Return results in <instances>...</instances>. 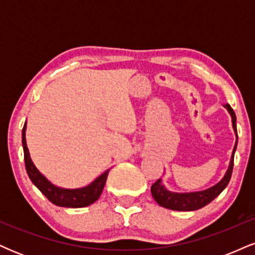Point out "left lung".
Returning a JSON list of instances; mask_svg holds the SVG:
<instances>
[{
  "label": "left lung",
  "instance_id": "left-lung-1",
  "mask_svg": "<svg viewBox=\"0 0 255 255\" xmlns=\"http://www.w3.org/2000/svg\"><path fill=\"white\" fill-rule=\"evenodd\" d=\"M228 111L230 113L231 120H233V127L236 133V137H238V129H236V115L234 113L233 108L229 104H225ZM236 146H238V140H236L235 147H234L233 154H231L230 164L228 168V171L225 172L224 177L222 181L216 184V186L211 187V188L206 189L203 192H195V193H172L169 192L168 189L164 188L162 184V181L157 180L156 182L151 186V193L152 197L157 201L160 206L165 207V209L175 210V211H194V210L201 209V207L206 206L210 204L216 197L221 194L222 191L228 186L229 183L231 174H233L234 168V154H235Z\"/></svg>",
  "mask_w": 255,
  "mask_h": 255
}]
</instances>
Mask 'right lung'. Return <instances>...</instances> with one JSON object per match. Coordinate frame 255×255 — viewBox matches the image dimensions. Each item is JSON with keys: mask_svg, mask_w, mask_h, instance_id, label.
<instances>
[{"mask_svg": "<svg viewBox=\"0 0 255 255\" xmlns=\"http://www.w3.org/2000/svg\"><path fill=\"white\" fill-rule=\"evenodd\" d=\"M25 130H26V122L22 128V147H24V159H25V166L26 171H27L28 177L32 181V183L39 189L40 192L51 201L52 204L57 205V206L63 207H85L89 205L93 204L95 201L98 200L101 197L102 192L107 182L108 174L109 170H107L101 175L98 178H96L92 183L89 184L87 187L79 189H63L60 187L54 186L51 182L46 180L45 176L40 174L39 170L34 166L33 162H32L30 153H28L27 145H26V137H25Z\"/></svg>", "mask_w": 255, "mask_h": 255, "instance_id": "1", "label": "right lung"}]
</instances>
